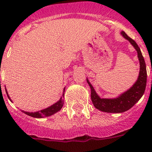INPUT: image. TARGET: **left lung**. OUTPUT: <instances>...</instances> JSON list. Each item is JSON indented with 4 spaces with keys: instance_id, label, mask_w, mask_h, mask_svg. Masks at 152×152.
<instances>
[{
    "instance_id": "8db88e82",
    "label": "left lung",
    "mask_w": 152,
    "mask_h": 152,
    "mask_svg": "<svg viewBox=\"0 0 152 152\" xmlns=\"http://www.w3.org/2000/svg\"><path fill=\"white\" fill-rule=\"evenodd\" d=\"M121 34L125 39L129 41L137 50V57L140 62V73L137 81L132 87L115 99H101L96 93L88 79H87V83L91 89V100L93 105L96 109L105 113H121L131 109L142 97L146 86V67L140 48L132 38L127 36L125 32L121 31Z\"/></svg>"
}]
</instances>
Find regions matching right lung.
Masks as SVG:
<instances>
[{
	"instance_id": "right-lung-1",
	"label": "right lung",
	"mask_w": 152,
	"mask_h": 152,
	"mask_svg": "<svg viewBox=\"0 0 152 152\" xmlns=\"http://www.w3.org/2000/svg\"><path fill=\"white\" fill-rule=\"evenodd\" d=\"M65 89L64 88V92H65ZM6 92H7V96H8L9 99L12 102L11 99L9 96L8 93H7V90L6 89ZM64 96V93H63V96ZM64 104V99H62V97H61V99L58 101L56 103H55L54 104L51 105L50 107H48L46 109H44V110H40V111H38V112H35V113H28V112H23L25 114L28 115L29 116H31L33 118H44V117H48V116H50L52 115L55 114L56 113H57L58 111L62 109V106Z\"/></svg>"
}]
</instances>
